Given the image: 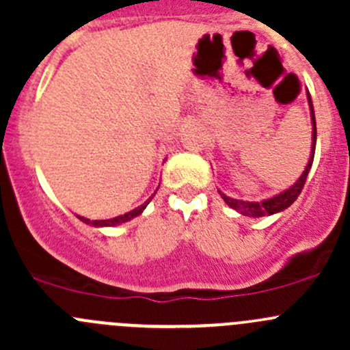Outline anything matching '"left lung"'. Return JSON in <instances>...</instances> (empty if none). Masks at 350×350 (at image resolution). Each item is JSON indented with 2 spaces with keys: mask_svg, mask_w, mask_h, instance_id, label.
Masks as SVG:
<instances>
[{
  "mask_svg": "<svg viewBox=\"0 0 350 350\" xmlns=\"http://www.w3.org/2000/svg\"><path fill=\"white\" fill-rule=\"evenodd\" d=\"M306 100H308V107H310V116H312V150H310V159L308 164L305 165V171L301 172L298 179L289 186L288 189L284 191L278 193V195L266 198L262 201H243V200H237V198H230L227 196L225 193H220V196L224 198L225 203L228 204L230 208H234L235 211H239L241 215H245V217L250 218H259V217H266V215H274L280 213V211L286 210V208L291 206L295 203L296 198L299 196L301 193L303 186H305L306 176H308L310 169H312L313 164V157H315V146H317V122H315V109H313V103H312V96H310L308 90H306Z\"/></svg>",
  "mask_w": 350,
  "mask_h": 350,
  "instance_id": "1",
  "label": "left lung"
}]
</instances>
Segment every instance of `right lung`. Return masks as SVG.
I'll return each instance as SVG.
<instances>
[{"label": "right lung", "mask_w": 350, "mask_h": 350, "mask_svg": "<svg viewBox=\"0 0 350 350\" xmlns=\"http://www.w3.org/2000/svg\"><path fill=\"white\" fill-rule=\"evenodd\" d=\"M157 189H159V188H157ZM155 193H157V191H155ZM155 193H154V195H155ZM154 195L150 196L149 200L146 201V203H144V204H140V206L133 208V210L126 211V213L120 215V217H115V218H108V220H90V218H84V217H81V215H76V217L79 218L81 221H84V224H86V225H91V227H98V228H101V227H116V225H122V224H125V221H130V220H133V218H135V217H139V215L142 213L144 210H146V208H147V204L150 203V200H152Z\"/></svg>", "instance_id": "obj_1"}]
</instances>
